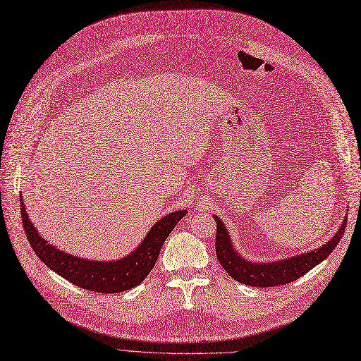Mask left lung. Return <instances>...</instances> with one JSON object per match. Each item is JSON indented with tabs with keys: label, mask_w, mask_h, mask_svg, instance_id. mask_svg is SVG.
Instances as JSON below:
<instances>
[{
	"label": "left lung",
	"mask_w": 361,
	"mask_h": 361,
	"mask_svg": "<svg viewBox=\"0 0 361 361\" xmlns=\"http://www.w3.org/2000/svg\"><path fill=\"white\" fill-rule=\"evenodd\" d=\"M214 218L216 221L215 249L221 267L235 281L245 283V286L259 288L286 286V283L306 275L310 269L316 267V264H319L322 260H325L334 252L336 244L339 243L341 237H343L347 228L345 216L336 234L332 238H329L325 244H322V247L279 260L252 262L243 257L240 252L234 247L231 237L228 231H226L222 221L216 215H214Z\"/></svg>",
	"instance_id": "obj_1"
}]
</instances>
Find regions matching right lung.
Listing matches in <instances>:
<instances>
[{
    "label": "right lung",
    "mask_w": 361,
    "mask_h": 361,
    "mask_svg": "<svg viewBox=\"0 0 361 361\" xmlns=\"http://www.w3.org/2000/svg\"><path fill=\"white\" fill-rule=\"evenodd\" d=\"M20 209L27 240L33 252L47 267L74 286L104 294H116L139 286L155 267L164 241L187 214V211H176L162 216L130 255L117 260L104 262L83 259L56 249L37 233L22 199Z\"/></svg>",
    "instance_id": "obj_1"
}]
</instances>
